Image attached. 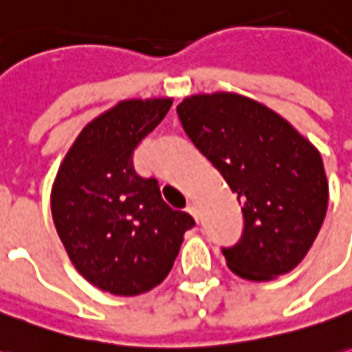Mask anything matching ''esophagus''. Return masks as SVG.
Instances as JSON below:
<instances>
[{
    "label": "esophagus",
    "mask_w": 352,
    "mask_h": 352,
    "mask_svg": "<svg viewBox=\"0 0 352 352\" xmlns=\"http://www.w3.org/2000/svg\"><path fill=\"white\" fill-rule=\"evenodd\" d=\"M186 212L190 214V216L195 217L196 221H198V206H196V202H188V206H186Z\"/></svg>",
    "instance_id": "esophagus-1"
}]
</instances>
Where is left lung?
<instances>
[{"label": "left lung", "mask_w": 352, "mask_h": 352, "mask_svg": "<svg viewBox=\"0 0 352 352\" xmlns=\"http://www.w3.org/2000/svg\"><path fill=\"white\" fill-rule=\"evenodd\" d=\"M177 113L241 202L243 239L223 248L229 270L248 281L295 270L327 210L329 186L316 146L274 109L236 92L186 96Z\"/></svg>", "instance_id": "obj_1"}]
</instances>
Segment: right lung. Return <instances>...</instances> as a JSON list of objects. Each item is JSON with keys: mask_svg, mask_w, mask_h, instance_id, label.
<instances>
[{"mask_svg": "<svg viewBox=\"0 0 352 352\" xmlns=\"http://www.w3.org/2000/svg\"><path fill=\"white\" fill-rule=\"evenodd\" d=\"M173 98L121 100L78 133L52 186V216L75 270L102 291L142 295L171 272L186 212L169 208L156 179L136 175L133 154Z\"/></svg>", "mask_w": 352, "mask_h": 352, "instance_id": "add662e5", "label": "right lung"}]
</instances>
